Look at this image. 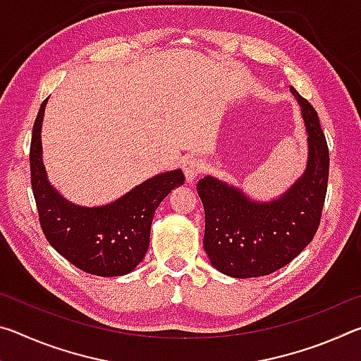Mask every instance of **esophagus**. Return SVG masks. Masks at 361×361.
Segmentation results:
<instances>
[{"instance_id":"34e87169","label":"esophagus","mask_w":361,"mask_h":361,"mask_svg":"<svg viewBox=\"0 0 361 361\" xmlns=\"http://www.w3.org/2000/svg\"><path fill=\"white\" fill-rule=\"evenodd\" d=\"M202 170H204V162L197 157H189V159H186L185 164H183V172H185L186 181H189V183L197 180V176L200 172H202Z\"/></svg>"}]
</instances>
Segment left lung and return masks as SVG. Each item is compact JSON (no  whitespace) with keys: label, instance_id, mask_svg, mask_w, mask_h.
I'll return each instance as SVG.
<instances>
[{"label":"left lung","instance_id":"8db88e82","mask_svg":"<svg viewBox=\"0 0 361 361\" xmlns=\"http://www.w3.org/2000/svg\"><path fill=\"white\" fill-rule=\"evenodd\" d=\"M290 90L307 133L302 175L271 200H255L240 188L210 175L197 183L205 210V252L224 276H269L295 259L319 229L328 185V146L312 105L293 87Z\"/></svg>","mask_w":361,"mask_h":361}]
</instances>
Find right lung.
<instances>
[{"label": "right lung", "mask_w": 361, "mask_h": 361, "mask_svg": "<svg viewBox=\"0 0 361 361\" xmlns=\"http://www.w3.org/2000/svg\"><path fill=\"white\" fill-rule=\"evenodd\" d=\"M47 99L36 116L30 148L32 188L39 223L49 243L78 269L99 277L130 274L149 247L159 204L185 183L181 169L154 175L113 202L79 205L52 186L42 162L41 129Z\"/></svg>", "instance_id": "1"}]
</instances>
